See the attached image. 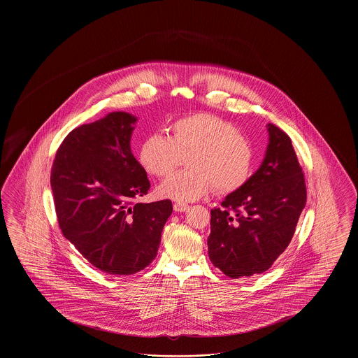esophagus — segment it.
Segmentation results:
<instances>
[{
  "label": "esophagus",
  "instance_id": "esophagus-1",
  "mask_svg": "<svg viewBox=\"0 0 358 358\" xmlns=\"http://www.w3.org/2000/svg\"><path fill=\"white\" fill-rule=\"evenodd\" d=\"M173 208H174L176 212H185L189 209V205L185 204V203H174Z\"/></svg>",
  "mask_w": 358,
  "mask_h": 358
}]
</instances>
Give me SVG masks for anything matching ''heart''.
<instances>
[{
	"label": "heart",
	"instance_id": "heart-1",
	"mask_svg": "<svg viewBox=\"0 0 358 358\" xmlns=\"http://www.w3.org/2000/svg\"><path fill=\"white\" fill-rule=\"evenodd\" d=\"M171 136H146L139 149L145 171L166 177L189 155L187 171H180L159 185V193L176 201H194L215 187L219 194H231L244 187L254 171L252 145L228 120L197 113L176 120Z\"/></svg>",
	"mask_w": 358,
	"mask_h": 358
}]
</instances>
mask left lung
Listing matches in <instances>:
<instances>
[{"label":"left lung","mask_w":358,"mask_h":358,"mask_svg":"<svg viewBox=\"0 0 358 358\" xmlns=\"http://www.w3.org/2000/svg\"><path fill=\"white\" fill-rule=\"evenodd\" d=\"M270 142L260 168L210 210L208 254L232 279L267 271L287 248L306 205V184L289 136L267 124Z\"/></svg>","instance_id":"8db88e82"}]
</instances>
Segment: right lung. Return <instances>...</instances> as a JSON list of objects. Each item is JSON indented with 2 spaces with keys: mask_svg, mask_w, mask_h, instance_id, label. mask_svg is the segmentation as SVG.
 Instances as JSON below:
<instances>
[{
  "mask_svg": "<svg viewBox=\"0 0 358 358\" xmlns=\"http://www.w3.org/2000/svg\"><path fill=\"white\" fill-rule=\"evenodd\" d=\"M136 118L115 111L64 138L51 171L59 227L94 267L131 275L157 256L171 200L138 203L150 181L130 149Z\"/></svg>",
  "mask_w": 358,
  "mask_h": 358,
  "instance_id": "1",
  "label": "right lung"
}]
</instances>
